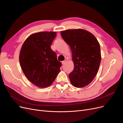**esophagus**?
<instances>
[{
    "label": "esophagus",
    "mask_w": 123,
    "mask_h": 123,
    "mask_svg": "<svg viewBox=\"0 0 123 123\" xmlns=\"http://www.w3.org/2000/svg\"><path fill=\"white\" fill-rule=\"evenodd\" d=\"M66 62H67V61H66V60H65V61H62V65H64L65 63Z\"/></svg>",
    "instance_id": "esophagus-1"
}]
</instances>
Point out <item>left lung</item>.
Listing matches in <instances>:
<instances>
[{
  "label": "left lung",
  "mask_w": 123,
  "mask_h": 123,
  "mask_svg": "<svg viewBox=\"0 0 123 123\" xmlns=\"http://www.w3.org/2000/svg\"><path fill=\"white\" fill-rule=\"evenodd\" d=\"M61 35L70 46L74 67L69 74L74 87L83 88L94 79L101 61L99 43L92 33L81 29L62 31Z\"/></svg>",
  "instance_id": "8db88e82"
}]
</instances>
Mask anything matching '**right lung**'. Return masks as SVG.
<instances>
[{
  "mask_svg": "<svg viewBox=\"0 0 123 123\" xmlns=\"http://www.w3.org/2000/svg\"><path fill=\"white\" fill-rule=\"evenodd\" d=\"M56 36L55 32L34 33L26 39L21 47L19 62L23 71L31 82L39 88H46L53 83L62 63L51 45Z\"/></svg>",
  "mask_w": 123,
  "mask_h": 123,
  "instance_id": "add662e5",
  "label": "right lung"
}]
</instances>
